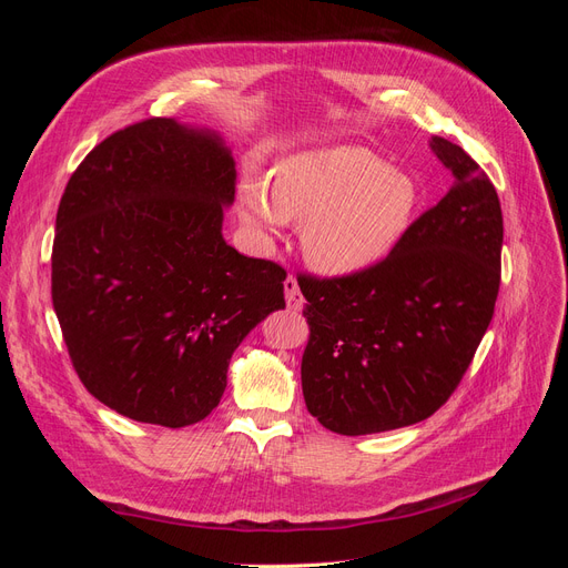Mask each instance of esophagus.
<instances>
[{
  "label": "esophagus",
  "instance_id": "1",
  "mask_svg": "<svg viewBox=\"0 0 568 568\" xmlns=\"http://www.w3.org/2000/svg\"><path fill=\"white\" fill-rule=\"evenodd\" d=\"M284 294H286L288 311H301V307H303V296H301V288H298L296 277H286L284 280Z\"/></svg>",
  "mask_w": 568,
  "mask_h": 568
}]
</instances>
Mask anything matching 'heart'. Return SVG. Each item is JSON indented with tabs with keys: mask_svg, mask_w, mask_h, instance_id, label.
<instances>
[{
	"mask_svg": "<svg viewBox=\"0 0 568 568\" xmlns=\"http://www.w3.org/2000/svg\"><path fill=\"white\" fill-rule=\"evenodd\" d=\"M239 215L257 239L301 225L305 261L332 277L365 272L398 246L419 205V189L363 146L303 151L274 182L248 175L236 192Z\"/></svg>",
	"mask_w": 568,
	"mask_h": 568,
	"instance_id": "obj_1",
	"label": "heart"
}]
</instances>
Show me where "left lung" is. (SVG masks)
<instances>
[{"instance_id":"left-lung-1","label":"left lung","mask_w":568,"mask_h":568,"mask_svg":"<svg viewBox=\"0 0 568 568\" xmlns=\"http://www.w3.org/2000/svg\"><path fill=\"white\" fill-rule=\"evenodd\" d=\"M432 149L453 186L386 261L348 277L298 280L311 324L303 398L334 434H382L432 417L493 320L500 199L462 146L432 136Z\"/></svg>"}]
</instances>
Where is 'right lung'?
<instances>
[{"label":"right lung","mask_w":568,"mask_h":568,"mask_svg":"<svg viewBox=\"0 0 568 568\" xmlns=\"http://www.w3.org/2000/svg\"><path fill=\"white\" fill-rule=\"evenodd\" d=\"M234 184L225 140L175 118L118 130L68 180L51 301L80 382L118 415L205 419L239 343L286 305V272L222 236Z\"/></svg>","instance_id":"obj_1"}]
</instances>
